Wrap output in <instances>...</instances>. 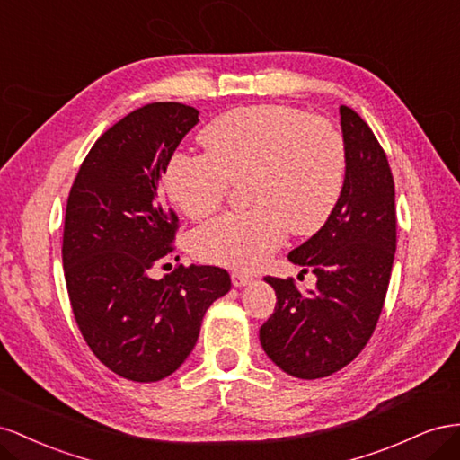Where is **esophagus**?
I'll return each mask as SVG.
<instances>
[{"mask_svg": "<svg viewBox=\"0 0 460 460\" xmlns=\"http://www.w3.org/2000/svg\"><path fill=\"white\" fill-rule=\"evenodd\" d=\"M231 281H233L234 287H244V285H248V283L252 281V278H251V275H246V273H241V271H233L231 273Z\"/></svg>", "mask_w": 460, "mask_h": 460, "instance_id": "esophagus-1", "label": "esophagus"}]
</instances>
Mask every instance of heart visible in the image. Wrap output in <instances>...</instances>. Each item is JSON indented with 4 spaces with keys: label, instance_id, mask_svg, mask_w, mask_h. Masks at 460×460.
<instances>
[{
    "label": "heart",
    "instance_id": "obj_1",
    "mask_svg": "<svg viewBox=\"0 0 460 460\" xmlns=\"http://www.w3.org/2000/svg\"><path fill=\"white\" fill-rule=\"evenodd\" d=\"M206 154H175L164 185L182 214L200 219L226 200L231 182H246V212L226 214L194 233V252L234 270H254L291 231L318 233L339 204L347 148L320 117L279 103L244 106L219 115L202 133Z\"/></svg>",
    "mask_w": 460,
    "mask_h": 460
}]
</instances>
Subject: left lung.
<instances>
[{"label":"left lung","instance_id":"8db88e82","mask_svg":"<svg viewBox=\"0 0 460 460\" xmlns=\"http://www.w3.org/2000/svg\"><path fill=\"white\" fill-rule=\"evenodd\" d=\"M347 175L325 226L288 254L316 275L303 295L295 281L264 278L278 296L260 343L288 376L318 379L345 368L368 343L382 314L397 246L395 182L387 155L362 117L339 108Z\"/></svg>","mask_w":460,"mask_h":460}]
</instances>
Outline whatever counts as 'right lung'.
<instances>
[{"mask_svg":"<svg viewBox=\"0 0 460 460\" xmlns=\"http://www.w3.org/2000/svg\"><path fill=\"white\" fill-rule=\"evenodd\" d=\"M196 123L199 110L177 102L130 111L94 142L69 192L61 254L75 320L96 358L130 382L172 376L231 288L216 266L150 275L179 229L162 177Z\"/></svg>","mask_w":460,"mask_h":460,"instance_id":"right-lung-1","label":"right lung"}]
</instances>
